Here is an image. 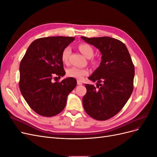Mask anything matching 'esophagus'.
<instances>
[{
  "label": "esophagus",
  "instance_id": "1",
  "mask_svg": "<svg viewBox=\"0 0 157 157\" xmlns=\"http://www.w3.org/2000/svg\"><path fill=\"white\" fill-rule=\"evenodd\" d=\"M77 84L80 85H80L82 84V82H80V80H77Z\"/></svg>",
  "mask_w": 157,
  "mask_h": 157
}]
</instances>
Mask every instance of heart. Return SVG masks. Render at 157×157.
<instances>
[{
  "label": "heart",
  "instance_id": "heart-1",
  "mask_svg": "<svg viewBox=\"0 0 157 157\" xmlns=\"http://www.w3.org/2000/svg\"><path fill=\"white\" fill-rule=\"evenodd\" d=\"M78 49L80 52L87 58H90L94 54V50L91 46L86 43H82L78 46ZM71 54L70 47H66L61 53V61L64 63H67L69 57ZM88 74V71L86 69L78 68L76 67H71L67 70V75L69 77H73L78 80H81L84 76Z\"/></svg>",
  "mask_w": 157,
  "mask_h": 157
}]
</instances>
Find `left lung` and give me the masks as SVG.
<instances>
[{"mask_svg": "<svg viewBox=\"0 0 157 157\" xmlns=\"http://www.w3.org/2000/svg\"><path fill=\"white\" fill-rule=\"evenodd\" d=\"M101 54L99 67L88 79L100 87L85 84L86 94L82 98L85 111L98 121H105L119 112L130 98L134 88V66L126 45L109 36H81ZM101 82L103 84H99ZM99 86L97 87L98 88Z\"/></svg>", "mask_w": 157, "mask_h": 157, "instance_id": "1", "label": "left lung"}]
</instances>
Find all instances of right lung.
Segmentation results:
<instances>
[{"label":"right lung","mask_w":157,"mask_h":157,"mask_svg":"<svg viewBox=\"0 0 157 157\" xmlns=\"http://www.w3.org/2000/svg\"><path fill=\"white\" fill-rule=\"evenodd\" d=\"M74 37L50 36L33 41L20 65V89L28 105L37 114L53 117L63 110L69 94L77 86L73 77L52 82L54 76L65 72L61 53Z\"/></svg>","instance_id":"right-lung-1"}]
</instances>
